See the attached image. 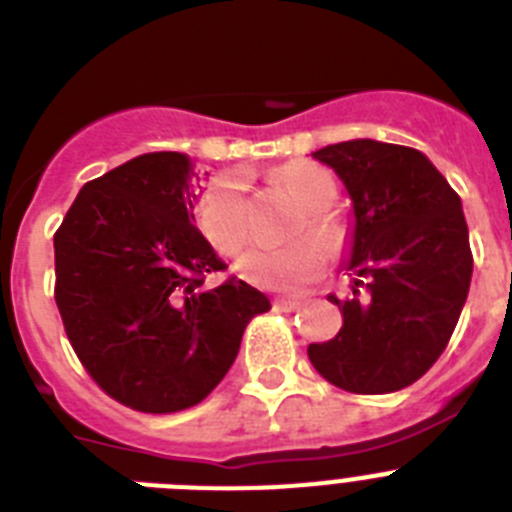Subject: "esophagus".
I'll use <instances>...</instances> for the list:
<instances>
[{"instance_id":"1","label":"esophagus","mask_w":512,"mask_h":512,"mask_svg":"<svg viewBox=\"0 0 512 512\" xmlns=\"http://www.w3.org/2000/svg\"><path fill=\"white\" fill-rule=\"evenodd\" d=\"M300 305H302V300H295V297H279V300H274V307H277L279 312H292V310H297Z\"/></svg>"}]
</instances>
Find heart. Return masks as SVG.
I'll list each match as a JSON object with an SVG mask.
<instances>
[{"mask_svg": "<svg viewBox=\"0 0 512 512\" xmlns=\"http://www.w3.org/2000/svg\"><path fill=\"white\" fill-rule=\"evenodd\" d=\"M271 182L284 194H289L307 212L305 223L297 233L310 230L318 238H300L284 246L253 248L238 261V274L261 287L300 289L318 279L328 266L330 251L336 246L338 230L323 210L336 202V182L333 176L310 161H289L271 174ZM200 225L212 246L223 256H235L251 241V217H248L246 192L238 176H217L200 202ZM326 242L323 244L322 241Z\"/></svg>", "mask_w": 512, "mask_h": 512, "instance_id": "1", "label": "heart"}]
</instances>
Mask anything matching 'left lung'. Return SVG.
Masks as SVG:
<instances>
[{
    "instance_id": "1",
    "label": "left lung",
    "mask_w": 512,
    "mask_h": 512,
    "mask_svg": "<svg viewBox=\"0 0 512 512\" xmlns=\"http://www.w3.org/2000/svg\"><path fill=\"white\" fill-rule=\"evenodd\" d=\"M343 182L354 212L341 269L354 295L343 328L307 356L356 395H387L423 377L449 343L472 282L459 194L415 148L356 138L312 153Z\"/></svg>"
}]
</instances>
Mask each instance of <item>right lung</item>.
Here are the masks:
<instances>
[{
    "mask_svg": "<svg viewBox=\"0 0 512 512\" xmlns=\"http://www.w3.org/2000/svg\"><path fill=\"white\" fill-rule=\"evenodd\" d=\"M200 189L187 153H143L84 184L53 235L66 336L94 382L140 413L205 400L248 320L271 310L235 277L205 289L225 261L194 225Z\"/></svg>",
    "mask_w": 512,
    "mask_h": 512,
    "instance_id": "1",
    "label": "right lung"
}]
</instances>
